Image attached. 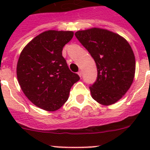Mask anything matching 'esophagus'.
Masks as SVG:
<instances>
[{"label":"esophagus","mask_w":150,"mask_h":150,"mask_svg":"<svg viewBox=\"0 0 150 150\" xmlns=\"http://www.w3.org/2000/svg\"><path fill=\"white\" fill-rule=\"evenodd\" d=\"M78 75H79V76L81 77V76H82V71H79V72H78Z\"/></svg>","instance_id":"1"}]
</instances>
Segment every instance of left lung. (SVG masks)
Here are the masks:
<instances>
[{
  "instance_id": "left-lung-1",
  "label": "left lung",
  "mask_w": 150,
  "mask_h": 150,
  "mask_svg": "<svg viewBox=\"0 0 150 150\" xmlns=\"http://www.w3.org/2000/svg\"><path fill=\"white\" fill-rule=\"evenodd\" d=\"M75 36L96 64L98 77L89 87L92 98L104 106L115 104L134 78L136 63L132 47L120 34L100 28L78 30Z\"/></svg>"
}]
</instances>
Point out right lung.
Listing matches in <instances>:
<instances>
[{"label":"right lung","mask_w":150,"mask_h":150,"mask_svg":"<svg viewBox=\"0 0 150 150\" xmlns=\"http://www.w3.org/2000/svg\"><path fill=\"white\" fill-rule=\"evenodd\" d=\"M73 36L71 30H46L31 40L19 55L18 84L28 100L44 110L61 108L73 85L79 80L62 56L63 47Z\"/></svg>","instance_id":"obj_1"}]
</instances>
